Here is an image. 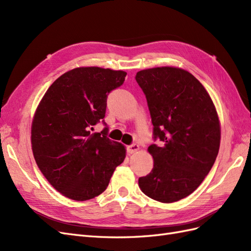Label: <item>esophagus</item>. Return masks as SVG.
I'll return each instance as SVG.
<instances>
[{
	"instance_id": "esophagus-1",
	"label": "esophagus",
	"mask_w": 251,
	"mask_h": 251,
	"mask_svg": "<svg viewBox=\"0 0 251 251\" xmlns=\"http://www.w3.org/2000/svg\"><path fill=\"white\" fill-rule=\"evenodd\" d=\"M138 150H139V146H138V144H136V143L132 144V146H130V147H127V151H128V153H131V154L136 153V151H137Z\"/></svg>"
}]
</instances>
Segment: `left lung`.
I'll list each match as a JSON object with an SVG mask.
<instances>
[{"label":"left lung","instance_id":"left-lung-1","mask_svg":"<svg viewBox=\"0 0 251 251\" xmlns=\"http://www.w3.org/2000/svg\"><path fill=\"white\" fill-rule=\"evenodd\" d=\"M136 80L147 97L154 138L163 143L149 147L154 168L139 178V187L156 201H179L198 188L216 161L221 140L216 107L202 83L181 68L141 70Z\"/></svg>","mask_w":251,"mask_h":251}]
</instances>
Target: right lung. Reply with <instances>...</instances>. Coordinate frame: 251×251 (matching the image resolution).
I'll use <instances>...</instances> for the list:
<instances>
[{"label": "right lung", "instance_id": "right-lung-1", "mask_svg": "<svg viewBox=\"0 0 251 251\" xmlns=\"http://www.w3.org/2000/svg\"><path fill=\"white\" fill-rule=\"evenodd\" d=\"M126 72L79 67L52 83L35 110L31 147L49 183L71 200L93 199L105 191L124 162V144L107 137L108 128L92 133L103 119L107 97L123 85Z\"/></svg>", "mask_w": 251, "mask_h": 251}]
</instances>
